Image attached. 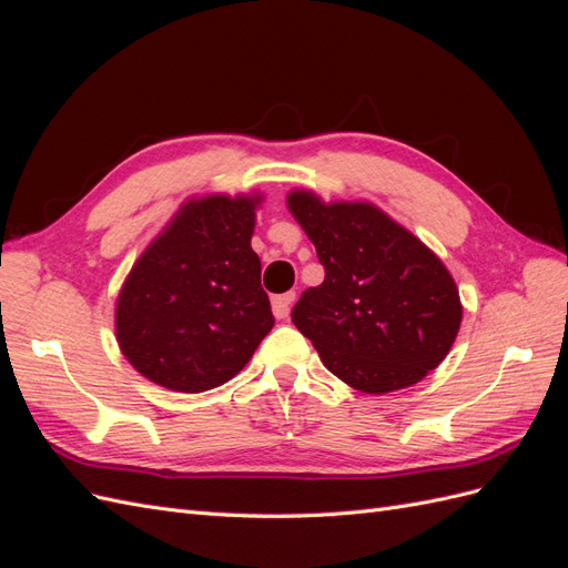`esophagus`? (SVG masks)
<instances>
[{
	"instance_id": "obj_1",
	"label": "esophagus",
	"mask_w": 568,
	"mask_h": 568,
	"mask_svg": "<svg viewBox=\"0 0 568 568\" xmlns=\"http://www.w3.org/2000/svg\"><path fill=\"white\" fill-rule=\"evenodd\" d=\"M296 301V294L294 291H288V294H282V296H274L272 298V313L277 320H286L288 313H291V303Z\"/></svg>"
}]
</instances>
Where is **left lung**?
<instances>
[{
  "label": "left lung",
  "mask_w": 568,
  "mask_h": 568,
  "mask_svg": "<svg viewBox=\"0 0 568 568\" xmlns=\"http://www.w3.org/2000/svg\"><path fill=\"white\" fill-rule=\"evenodd\" d=\"M324 282L291 320L324 367L363 393H390L436 369L459 332V291L440 257L372 203H322L291 192Z\"/></svg>",
  "instance_id": "left-lung-1"
}]
</instances>
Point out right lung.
Returning <instances> with one entry per match:
<instances>
[{"mask_svg": "<svg viewBox=\"0 0 568 568\" xmlns=\"http://www.w3.org/2000/svg\"><path fill=\"white\" fill-rule=\"evenodd\" d=\"M261 196L189 201L120 288L115 336L149 382L201 393L242 372L274 326L251 248Z\"/></svg>", "mask_w": 568, "mask_h": 568, "instance_id": "obj_1", "label": "right lung"}]
</instances>
